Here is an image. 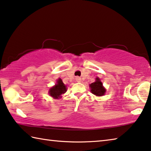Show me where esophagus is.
<instances>
[{
	"label": "esophagus",
	"instance_id": "34e87169",
	"mask_svg": "<svg viewBox=\"0 0 151 151\" xmlns=\"http://www.w3.org/2000/svg\"><path fill=\"white\" fill-rule=\"evenodd\" d=\"M76 81H78V82H79V81H81V78H76Z\"/></svg>",
	"mask_w": 151,
	"mask_h": 151
}]
</instances>
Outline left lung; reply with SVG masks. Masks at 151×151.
Returning a JSON list of instances; mask_svg holds the SVG:
<instances>
[{"label":"left lung","instance_id":"1","mask_svg":"<svg viewBox=\"0 0 151 151\" xmlns=\"http://www.w3.org/2000/svg\"><path fill=\"white\" fill-rule=\"evenodd\" d=\"M90 88L91 89V92L96 96H102L105 94L106 89L102 86V83L100 78H96V81L90 84Z\"/></svg>","mask_w":151,"mask_h":151}]
</instances>
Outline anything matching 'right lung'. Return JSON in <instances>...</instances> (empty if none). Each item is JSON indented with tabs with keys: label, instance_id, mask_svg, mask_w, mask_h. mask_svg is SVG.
Segmentation results:
<instances>
[{
	"label": "right lung",
	"instance_id": "obj_1",
	"mask_svg": "<svg viewBox=\"0 0 151 151\" xmlns=\"http://www.w3.org/2000/svg\"><path fill=\"white\" fill-rule=\"evenodd\" d=\"M66 91V86L63 83L62 80L60 78H59L57 81L56 84L50 88L49 93L54 99H59L61 98V95L65 93Z\"/></svg>",
	"mask_w": 151,
	"mask_h": 151
}]
</instances>
